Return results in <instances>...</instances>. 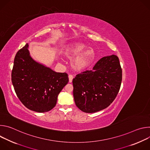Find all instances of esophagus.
Masks as SVG:
<instances>
[{
  "label": "esophagus",
  "instance_id": "obj_1",
  "mask_svg": "<svg viewBox=\"0 0 150 150\" xmlns=\"http://www.w3.org/2000/svg\"><path fill=\"white\" fill-rule=\"evenodd\" d=\"M68 77H69V82L70 83H71V82H72L74 76H73V75H69Z\"/></svg>",
  "mask_w": 150,
  "mask_h": 150
}]
</instances>
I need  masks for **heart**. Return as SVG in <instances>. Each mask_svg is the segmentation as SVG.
Here are the masks:
<instances>
[{"mask_svg":"<svg viewBox=\"0 0 150 150\" xmlns=\"http://www.w3.org/2000/svg\"><path fill=\"white\" fill-rule=\"evenodd\" d=\"M82 42H74L66 46L62 50L64 56L72 59L71 65L76 71H82L87 69L95 59V52L92 48H86Z\"/></svg>","mask_w":150,"mask_h":150,"instance_id":"obj_1","label":"heart"}]
</instances>
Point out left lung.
I'll use <instances>...</instances> for the list:
<instances>
[{"mask_svg":"<svg viewBox=\"0 0 150 150\" xmlns=\"http://www.w3.org/2000/svg\"><path fill=\"white\" fill-rule=\"evenodd\" d=\"M122 71L116 55L100 59L93 70L78 74L73 79L76 105L85 113H95L108 108L120 88Z\"/></svg>","mask_w":150,"mask_h":150,"instance_id":"8db88e82","label":"left lung"}]
</instances>
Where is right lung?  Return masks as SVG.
I'll return each instance as SVG.
<instances>
[{
	"label": "right lung",
	"instance_id": "add662e5",
	"mask_svg": "<svg viewBox=\"0 0 150 150\" xmlns=\"http://www.w3.org/2000/svg\"><path fill=\"white\" fill-rule=\"evenodd\" d=\"M28 48L27 43L16 54L12 82L18 98L27 108L47 112L56 105L59 94L69 81L68 76L35 61Z\"/></svg>",
	"mask_w": 150,
	"mask_h": 150
}]
</instances>
